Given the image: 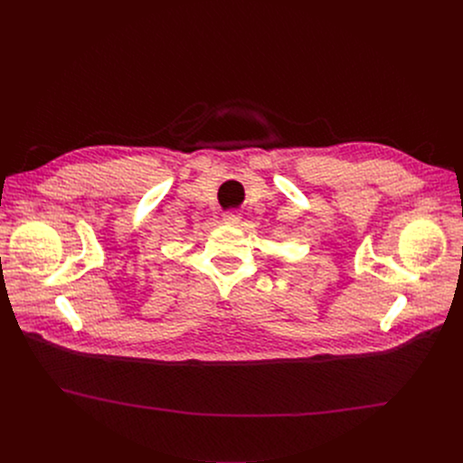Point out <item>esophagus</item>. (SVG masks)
<instances>
[{
  "label": "esophagus",
  "mask_w": 463,
  "mask_h": 463,
  "mask_svg": "<svg viewBox=\"0 0 463 463\" xmlns=\"http://www.w3.org/2000/svg\"><path fill=\"white\" fill-rule=\"evenodd\" d=\"M240 220H241V214L236 213V211H229V213L223 214V222L229 223V225H238Z\"/></svg>",
  "instance_id": "1"
}]
</instances>
